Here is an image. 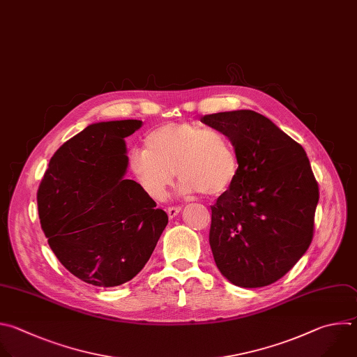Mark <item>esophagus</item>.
<instances>
[{
	"label": "esophagus",
	"instance_id": "1",
	"mask_svg": "<svg viewBox=\"0 0 357 357\" xmlns=\"http://www.w3.org/2000/svg\"><path fill=\"white\" fill-rule=\"evenodd\" d=\"M180 211H181V206H176V205L169 206V208H167V215H169V218H174L176 215H178Z\"/></svg>",
	"mask_w": 357,
	"mask_h": 357
}]
</instances>
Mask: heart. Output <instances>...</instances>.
Returning <instances> with one entry per match:
<instances>
[{
	"label": "heart",
	"instance_id": "obj_1",
	"mask_svg": "<svg viewBox=\"0 0 357 357\" xmlns=\"http://www.w3.org/2000/svg\"><path fill=\"white\" fill-rule=\"evenodd\" d=\"M130 169L145 192L162 201L173 183L180 192L217 197L236 180L239 160L227 133L199 123L180 122L159 126L145 137V151H135Z\"/></svg>",
	"mask_w": 357,
	"mask_h": 357
}]
</instances>
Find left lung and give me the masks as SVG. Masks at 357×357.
I'll return each instance as SVG.
<instances>
[{
	"instance_id": "8db88e82",
	"label": "left lung",
	"mask_w": 357,
	"mask_h": 357,
	"mask_svg": "<svg viewBox=\"0 0 357 357\" xmlns=\"http://www.w3.org/2000/svg\"><path fill=\"white\" fill-rule=\"evenodd\" d=\"M229 136L239 172L211 205L209 245L235 286L264 287L289 273L314 238L319 188L304 148L249 109L204 115Z\"/></svg>"
}]
</instances>
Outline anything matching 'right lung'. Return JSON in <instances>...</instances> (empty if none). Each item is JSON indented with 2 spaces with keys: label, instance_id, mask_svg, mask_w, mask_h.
<instances>
[{
  "label": "right lung",
  "instance_id": "1",
  "mask_svg": "<svg viewBox=\"0 0 357 357\" xmlns=\"http://www.w3.org/2000/svg\"><path fill=\"white\" fill-rule=\"evenodd\" d=\"M142 121L89 125L56 151L39 184L40 227L59 261L84 282L115 287L151 259L167 213L133 180L125 137Z\"/></svg>",
  "mask_w": 357,
  "mask_h": 357
}]
</instances>
